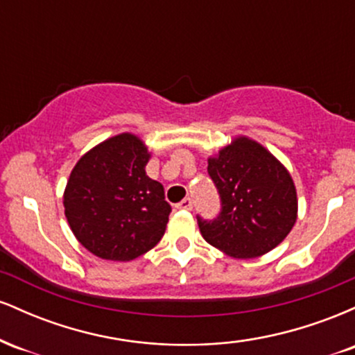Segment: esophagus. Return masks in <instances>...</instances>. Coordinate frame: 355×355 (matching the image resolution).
<instances>
[{
	"mask_svg": "<svg viewBox=\"0 0 355 355\" xmlns=\"http://www.w3.org/2000/svg\"><path fill=\"white\" fill-rule=\"evenodd\" d=\"M191 207H193V202H191L190 198H185V200H182L180 203H178L177 209H180V210H191Z\"/></svg>",
	"mask_w": 355,
	"mask_h": 355,
	"instance_id": "34e87169",
	"label": "esophagus"
}]
</instances>
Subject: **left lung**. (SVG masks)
Instances as JSON below:
<instances>
[{"instance_id":"obj_1","label":"left lung","mask_w":355,"mask_h":355,"mask_svg":"<svg viewBox=\"0 0 355 355\" xmlns=\"http://www.w3.org/2000/svg\"><path fill=\"white\" fill-rule=\"evenodd\" d=\"M209 175L222 198V211L207 222L202 237L234 259H255L275 248L294 229L297 190L284 164L245 135L209 157Z\"/></svg>"}]
</instances>
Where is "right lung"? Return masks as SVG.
<instances>
[{"label": "right lung", "instance_id": "1", "mask_svg": "<svg viewBox=\"0 0 355 355\" xmlns=\"http://www.w3.org/2000/svg\"><path fill=\"white\" fill-rule=\"evenodd\" d=\"M152 158L135 133L110 137L73 166L63 193L76 240L98 259L130 262L164 237L172 209L145 166Z\"/></svg>", "mask_w": 355, "mask_h": 355}]
</instances>
